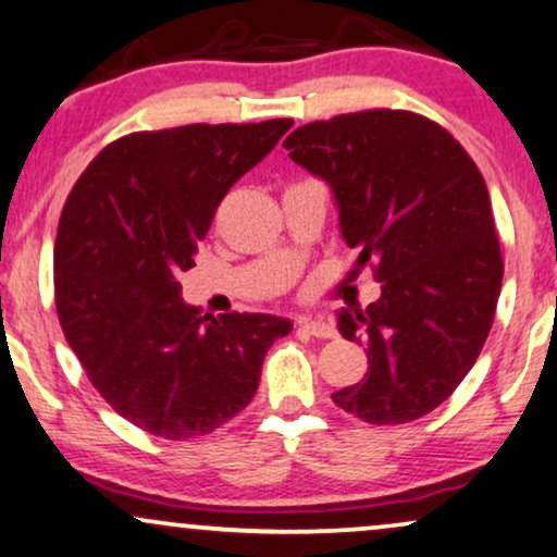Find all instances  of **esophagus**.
I'll return each mask as SVG.
<instances>
[{
  "label": "esophagus",
  "mask_w": 557,
  "mask_h": 557,
  "mask_svg": "<svg viewBox=\"0 0 557 557\" xmlns=\"http://www.w3.org/2000/svg\"><path fill=\"white\" fill-rule=\"evenodd\" d=\"M297 327H299V331L314 335V338H335V327L331 325V322L299 318V320H297Z\"/></svg>",
  "instance_id": "1"
}]
</instances>
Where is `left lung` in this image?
<instances>
[{"instance_id": "obj_1", "label": "left lung", "mask_w": 557, "mask_h": 557, "mask_svg": "<svg viewBox=\"0 0 557 557\" xmlns=\"http://www.w3.org/2000/svg\"><path fill=\"white\" fill-rule=\"evenodd\" d=\"M284 147L331 183L343 239L382 284L367 310L338 314L369 369L333 403L374 425L431 413L483 351L504 278L478 164L436 121L389 108L305 123Z\"/></svg>"}]
</instances>
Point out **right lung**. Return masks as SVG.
<instances>
[{
    "label": "right lung",
    "instance_id": "1",
    "mask_svg": "<svg viewBox=\"0 0 557 557\" xmlns=\"http://www.w3.org/2000/svg\"><path fill=\"white\" fill-rule=\"evenodd\" d=\"M292 123L121 136L66 198L53 245L61 331L92 387L141 431L170 442L211 434L256 397L268 348L292 333L273 314H203L177 281L226 190Z\"/></svg>",
    "mask_w": 557,
    "mask_h": 557
}]
</instances>
